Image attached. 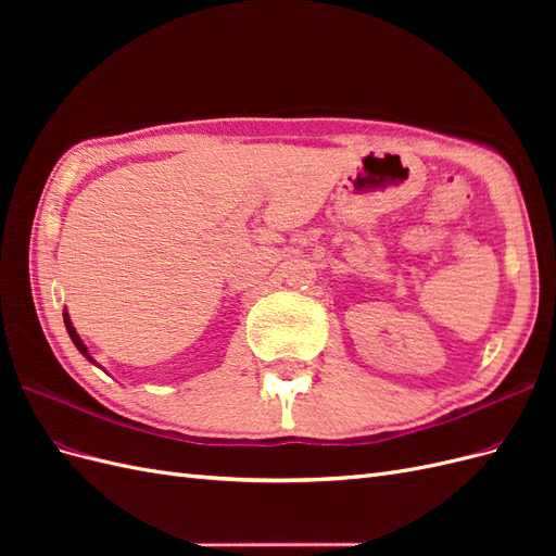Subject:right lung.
Listing matches in <instances>:
<instances>
[{"label":"right lung","instance_id":"add662e5","mask_svg":"<svg viewBox=\"0 0 556 556\" xmlns=\"http://www.w3.org/2000/svg\"><path fill=\"white\" fill-rule=\"evenodd\" d=\"M64 327H66V331H70V336H72V341H74V345L83 352V357H86V359H90L92 364H97L92 357H90V352H88V348H86V343H83L80 341V336L76 333V329H74V325H72V319H70V313H66L64 311Z\"/></svg>","mask_w":556,"mask_h":556}]
</instances>
